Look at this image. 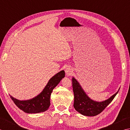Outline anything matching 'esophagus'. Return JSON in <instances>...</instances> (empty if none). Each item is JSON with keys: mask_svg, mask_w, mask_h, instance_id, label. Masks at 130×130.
<instances>
[{"mask_svg": "<svg viewBox=\"0 0 130 130\" xmlns=\"http://www.w3.org/2000/svg\"><path fill=\"white\" fill-rule=\"evenodd\" d=\"M65 72H66V75H67V76H70V75H71L72 74L73 70H72V68H71V67H67V68H66Z\"/></svg>", "mask_w": 130, "mask_h": 130, "instance_id": "34e87169", "label": "esophagus"}]
</instances>
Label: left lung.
Returning <instances> with one entry per match:
<instances>
[{
  "label": "left lung",
  "mask_w": 130,
  "mask_h": 130,
  "mask_svg": "<svg viewBox=\"0 0 130 130\" xmlns=\"http://www.w3.org/2000/svg\"><path fill=\"white\" fill-rule=\"evenodd\" d=\"M74 93L73 107L78 112L86 116H95L102 112L112 102L118 91L109 99L102 102H96L91 100L87 96L75 78L72 80Z\"/></svg>",
  "instance_id": "8db88e82"
}]
</instances>
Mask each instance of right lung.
I'll return each mask as SVG.
<instances>
[{"label":"right lung","mask_w":130,"mask_h":130,"mask_svg":"<svg viewBox=\"0 0 130 130\" xmlns=\"http://www.w3.org/2000/svg\"><path fill=\"white\" fill-rule=\"evenodd\" d=\"M65 73L64 71H61L50 78L43 91L34 98L21 101L13 98H10L14 104L21 110L27 113H37L43 112L48 109L50 105V98L53 90L59 83L62 79L64 77Z\"/></svg>","instance_id":"1"}]
</instances>
